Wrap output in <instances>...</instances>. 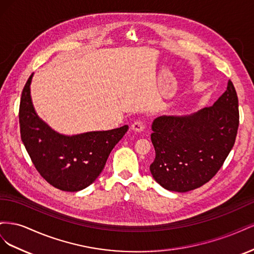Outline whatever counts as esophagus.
Instances as JSON below:
<instances>
[{
  "label": "esophagus",
  "mask_w": 254,
  "mask_h": 254,
  "mask_svg": "<svg viewBox=\"0 0 254 254\" xmlns=\"http://www.w3.org/2000/svg\"><path fill=\"white\" fill-rule=\"evenodd\" d=\"M144 128H145V124H144V122L143 121H135L133 124L131 125V129L132 130H134V131H136V132H141V131H143L144 130Z\"/></svg>",
  "instance_id": "1"
}]
</instances>
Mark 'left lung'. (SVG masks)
<instances>
[{
    "label": "left lung",
    "mask_w": 254,
    "mask_h": 254,
    "mask_svg": "<svg viewBox=\"0 0 254 254\" xmlns=\"http://www.w3.org/2000/svg\"><path fill=\"white\" fill-rule=\"evenodd\" d=\"M240 112L231 80L211 107L188 117H159L150 135L156 158L150 173L164 189L189 191L217 174L235 143Z\"/></svg>",
    "instance_id": "1"
}]
</instances>
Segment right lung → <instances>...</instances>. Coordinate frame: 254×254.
<instances>
[{
	"mask_svg": "<svg viewBox=\"0 0 254 254\" xmlns=\"http://www.w3.org/2000/svg\"><path fill=\"white\" fill-rule=\"evenodd\" d=\"M32 77L33 74L23 88L20 101L21 140L36 170L51 186L65 191L83 190L102 173L128 125L72 136L59 134L35 112L29 88Z\"/></svg>",
	"mask_w": 254,
	"mask_h": 254,
	"instance_id": "add662e5",
	"label": "right lung"
}]
</instances>
